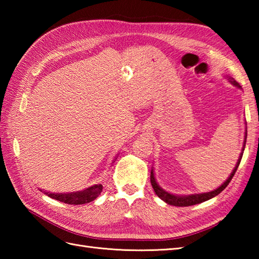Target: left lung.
<instances>
[{
	"label": "left lung",
	"instance_id": "obj_1",
	"mask_svg": "<svg viewBox=\"0 0 259 259\" xmlns=\"http://www.w3.org/2000/svg\"><path fill=\"white\" fill-rule=\"evenodd\" d=\"M233 80V79H232ZM233 84L239 87V84L236 82L235 80L232 81ZM246 138H247V134H246ZM246 144V141H245ZM245 150V145L243 147V151ZM241 157H243V152H241L240 155V158L238 159V162L237 164H236L235 169L233 170L232 175L229 176V178L225 181V183L219 187V188H217L216 190L213 191H210V192H206V194H199V195H191V196H175V195H171L169 194V192L164 191L163 189H161L160 187L158 186V184L156 183V179H155V176H153V171L151 170V175H150V181H151V185H152V188L153 190H155V192L157 194V196L160 198V199H162L163 201H166L167 203H169V205H172V206H177V207H187V206H192V205H197V203H200V202H203L206 200H209L211 199V198H213L214 196H217L218 194H221V192L226 188V187L228 186V184L230 183V180L233 179L235 172L237 171V168L239 166L240 163V160H241Z\"/></svg>",
	"mask_w": 259,
	"mask_h": 259
}]
</instances>
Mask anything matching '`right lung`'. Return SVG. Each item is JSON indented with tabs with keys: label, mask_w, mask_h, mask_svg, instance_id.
<instances>
[{
	"label": "right lung",
	"mask_w": 259,
	"mask_h": 259,
	"mask_svg": "<svg viewBox=\"0 0 259 259\" xmlns=\"http://www.w3.org/2000/svg\"><path fill=\"white\" fill-rule=\"evenodd\" d=\"M102 191V185H95L82 191L76 192H70V194H50V192H46L49 197L53 198V199L62 201L69 205H83V203H88L92 200H95L96 198L101 194Z\"/></svg>",
	"instance_id": "add662e5"
}]
</instances>
